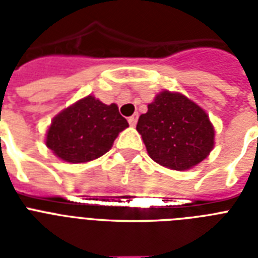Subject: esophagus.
<instances>
[{"label":"esophagus","instance_id":"obj_1","mask_svg":"<svg viewBox=\"0 0 258 258\" xmlns=\"http://www.w3.org/2000/svg\"><path fill=\"white\" fill-rule=\"evenodd\" d=\"M137 121H138V113H134L133 116L128 117L130 125H135V124H137Z\"/></svg>","mask_w":258,"mask_h":258}]
</instances>
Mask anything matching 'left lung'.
Masks as SVG:
<instances>
[{
	"label": "left lung",
	"mask_w": 258,
	"mask_h": 258,
	"mask_svg": "<svg viewBox=\"0 0 258 258\" xmlns=\"http://www.w3.org/2000/svg\"><path fill=\"white\" fill-rule=\"evenodd\" d=\"M137 130L151 159L179 171L204 161L214 146V130L206 112L183 95L169 91L149 104Z\"/></svg>",
	"instance_id": "obj_1"
}]
</instances>
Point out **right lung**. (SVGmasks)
<instances>
[{
	"instance_id": "obj_1",
	"label": "right lung",
	"mask_w": 258,
	"mask_h": 258,
	"mask_svg": "<svg viewBox=\"0 0 258 258\" xmlns=\"http://www.w3.org/2000/svg\"><path fill=\"white\" fill-rule=\"evenodd\" d=\"M128 123L116 104L87 96L54 117L46 146L62 161L84 163L104 155Z\"/></svg>"
}]
</instances>
